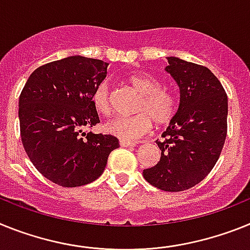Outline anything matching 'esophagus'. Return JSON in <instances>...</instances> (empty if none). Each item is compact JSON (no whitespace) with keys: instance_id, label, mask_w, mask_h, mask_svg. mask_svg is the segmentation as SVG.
<instances>
[{"instance_id":"obj_1","label":"esophagus","mask_w":250,"mask_h":250,"mask_svg":"<svg viewBox=\"0 0 250 250\" xmlns=\"http://www.w3.org/2000/svg\"><path fill=\"white\" fill-rule=\"evenodd\" d=\"M119 145L122 147H133L136 146V143L131 142V141H125V140H119Z\"/></svg>"}]
</instances>
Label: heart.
<instances>
[{
	"instance_id": "obj_1",
	"label": "heart",
	"mask_w": 250,
	"mask_h": 250,
	"mask_svg": "<svg viewBox=\"0 0 250 250\" xmlns=\"http://www.w3.org/2000/svg\"><path fill=\"white\" fill-rule=\"evenodd\" d=\"M128 84L140 93L136 114L116 117L105 123V131L121 140L133 141L149 131L152 121L156 125H166L176 113V98L166 89L160 88L158 80L145 73L132 74ZM93 105L102 116H109L113 110L109 86L105 82L95 88L92 97Z\"/></svg>"
}]
</instances>
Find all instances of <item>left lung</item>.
Segmentation results:
<instances>
[{
    "label": "left lung",
    "instance_id": "8db88e82",
    "mask_svg": "<svg viewBox=\"0 0 250 250\" xmlns=\"http://www.w3.org/2000/svg\"><path fill=\"white\" fill-rule=\"evenodd\" d=\"M165 70L176 82L180 104L156 141L161 158L143 177L164 191H184L203 181L215 166L227 138L228 97L218 78L203 65L168 56Z\"/></svg>",
    "mask_w": 250,
    "mask_h": 250
}]
</instances>
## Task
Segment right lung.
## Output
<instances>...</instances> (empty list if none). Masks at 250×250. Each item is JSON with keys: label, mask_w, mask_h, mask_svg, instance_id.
Returning <instances> with one entry per match:
<instances>
[{"label": "right lung", "mask_w": 250, "mask_h": 250, "mask_svg": "<svg viewBox=\"0 0 250 250\" xmlns=\"http://www.w3.org/2000/svg\"><path fill=\"white\" fill-rule=\"evenodd\" d=\"M107 66L79 55L47 62L34 70L20 94L23 148L36 170L62 188L95 181L119 147L114 136L83 132L99 123L92 97Z\"/></svg>", "instance_id": "1"}]
</instances>
